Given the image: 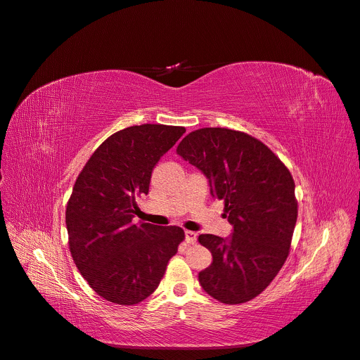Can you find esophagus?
Instances as JSON below:
<instances>
[{"mask_svg":"<svg viewBox=\"0 0 360 360\" xmlns=\"http://www.w3.org/2000/svg\"><path fill=\"white\" fill-rule=\"evenodd\" d=\"M197 240V233L191 231H185V242L186 243H195Z\"/></svg>","mask_w":360,"mask_h":360,"instance_id":"esophagus-1","label":"esophagus"}]
</instances>
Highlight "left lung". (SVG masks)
Returning <instances> with one entry per match:
<instances>
[{"label":"left lung","instance_id":"left-lung-1","mask_svg":"<svg viewBox=\"0 0 360 360\" xmlns=\"http://www.w3.org/2000/svg\"><path fill=\"white\" fill-rule=\"evenodd\" d=\"M176 153L209 179L233 226L229 238L200 235L213 261L198 273L201 288L221 304L258 296L285 264L297 219L289 169L259 140L228 128L188 134Z\"/></svg>","mask_w":360,"mask_h":360}]
</instances>
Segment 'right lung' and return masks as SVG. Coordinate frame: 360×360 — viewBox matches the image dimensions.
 Masks as SVG:
<instances>
[{
	"mask_svg": "<svg viewBox=\"0 0 360 360\" xmlns=\"http://www.w3.org/2000/svg\"><path fill=\"white\" fill-rule=\"evenodd\" d=\"M185 132L143 124L106 139L80 172L67 204L65 224L75 267L90 288L118 305L153 293L184 240L178 226L132 223L136 198L148 193L151 172Z\"/></svg>",
	"mask_w": 360,
	"mask_h": 360,
	"instance_id": "1",
	"label": "right lung"
}]
</instances>
